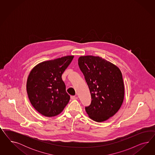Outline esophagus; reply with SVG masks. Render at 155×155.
<instances>
[{
    "label": "esophagus",
    "instance_id": "obj_1",
    "mask_svg": "<svg viewBox=\"0 0 155 155\" xmlns=\"http://www.w3.org/2000/svg\"><path fill=\"white\" fill-rule=\"evenodd\" d=\"M71 98L72 100H75V99H77L78 98L77 97H75V96H71Z\"/></svg>",
    "mask_w": 155,
    "mask_h": 155
}]
</instances>
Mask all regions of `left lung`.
<instances>
[{
  "label": "left lung",
  "mask_w": 155,
  "mask_h": 155,
  "mask_svg": "<svg viewBox=\"0 0 155 155\" xmlns=\"http://www.w3.org/2000/svg\"><path fill=\"white\" fill-rule=\"evenodd\" d=\"M78 65L92 99L85 110L94 121H106L117 113L123 102L124 87L121 71L99 56L80 57Z\"/></svg>",
  "instance_id": "left-lung-1"
}]
</instances>
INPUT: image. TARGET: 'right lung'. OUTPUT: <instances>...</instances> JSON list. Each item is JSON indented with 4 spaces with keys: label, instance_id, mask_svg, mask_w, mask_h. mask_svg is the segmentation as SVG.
Listing matches in <instances>:
<instances>
[{
    "label": "right lung",
    "instance_id": "add662e5",
    "mask_svg": "<svg viewBox=\"0 0 155 155\" xmlns=\"http://www.w3.org/2000/svg\"><path fill=\"white\" fill-rule=\"evenodd\" d=\"M67 56L44 61L35 66L28 75L27 91L35 109L42 115L52 117L60 114L70 100L62 74L73 60Z\"/></svg>",
    "mask_w": 155,
    "mask_h": 155
}]
</instances>
